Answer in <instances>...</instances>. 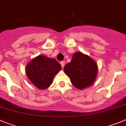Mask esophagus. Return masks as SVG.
I'll list each match as a JSON object with an SVG mask.
<instances>
[{
	"instance_id": "esophagus-1",
	"label": "esophagus",
	"mask_w": 126,
	"mask_h": 126,
	"mask_svg": "<svg viewBox=\"0 0 126 126\" xmlns=\"http://www.w3.org/2000/svg\"><path fill=\"white\" fill-rule=\"evenodd\" d=\"M60 64H61V66L63 68L64 67V65H65V61H61V62H60Z\"/></svg>"
}]
</instances>
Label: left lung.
<instances>
[{"instance_id": "8db88e82", "label": "left lung", "mask_w": 126, "mask_h": 126, "mask_svg": "<svg viewBox=\"0 0 126 126\" xmlns=\"http://www.w3.org/2000/svg\"><path fill=\"white\" fill-rule=\"evenodd\" d=\"M64 71L74 86L82 90L94 82L98 73V66L90 56L77 52L73 54L71 62L65 65Z\"/></svg>"}]
</instances>
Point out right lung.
<instances>
[{
    "label": "right lung",
    "mask_w": 126,
    "mask_h": 126,
    "mask_svg": "<svg viewBox=\"0 0 126 126\" xmlns=\"http://www.w3.org/2000/svg\"><path fill=\"white\" fill-rule=\"evenodd\" d=\"M61 69V65L55 59L40 55L27 64L25 73L32 84L39 89L44 90L51 85L54 77Z\"/></svg>",
    "instance_id": "right-lung-1"
}]
</instances>
